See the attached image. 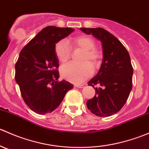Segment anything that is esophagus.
I'll return each mask as SVG.
<instances>
[{"label":"esophagus","instance_id":"34e87169","mask_svg":"<svg viewBox=\"0 0 149 149\" xmlns=\"http://www.w3.org/2000/svg\"><path fill=\"white\" fill-rule=\"evenodd\" d=\"M75 87H77V88H83L84 86V84H74Z\"/></svg>","mask_w":149,"mask_h":149}]
</instances>
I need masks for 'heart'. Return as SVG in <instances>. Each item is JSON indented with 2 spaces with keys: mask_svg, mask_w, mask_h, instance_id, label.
<instances>
[{
  "mask_svg": "<svg viewBox=\"0 0 149 149\" xmlns=\"http://www.w3.org/2000/svg\"><path fill=\"white\" fill-rule=\"evenodd\" d=\"M74 47H79L85 50L82 61H90L96 64L100 59V52L95 49V42L94 40L88 36L81 35L76 37L73 40L68 41ZM55 52L57 58L61 63L68 61L71 55V49L68 43L65 40H61L56 43L55 46ZM94 70L89 63L76 64L69 63L61 68V74L63 78L72 82L79 84L84 81L91 76Z\"/></svg>",
  "mask_w": 149,
  "mask_h": 149,
  "instance_id": "b5f03b06",
  "label": "heart"
}]
</instances>
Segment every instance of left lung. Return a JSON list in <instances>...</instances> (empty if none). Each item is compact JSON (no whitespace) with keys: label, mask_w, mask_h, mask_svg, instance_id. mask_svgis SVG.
<instances>
[{"label":"left lung","mask_w":149,"mask_h":149,"mask_svg":"<svg viewBox=\"0 0 149 149\" xmlns=\"http://www.w3.org/2000/svg\"><path fill=\"white\" fill-rule=\"evenodd\" d=\"M101 42L103 60L99 72L88 82V86L100 84L96 94L88 100V109L99 117H109L124 106L132 89L133 69L130 55L119 40L103 28H81Z\"/></svg>","instance_id":"left-lung-1"}]
</instances>
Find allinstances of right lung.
I'll return each mask as SVG.
<instances>
[{
	"instance_id": "add662e5",
	"label": "right lung",
	"mask_w": 149,
	"mask_h": 149,
	"mask_svg": "<svg viewBox=\"0 0 149 149\" xmlns=\"http://www.w3.org/2000/svg\"><path fill=\"white\" fill-rule=\"evenodd\" d=\"M74 31L72 28L49 26L42 29L22 49L15 65V80L26 105L40 115L51 113L59 107L73 85L58 81L59 61L56 43Z\"/></svg>"
}]
</instances>
